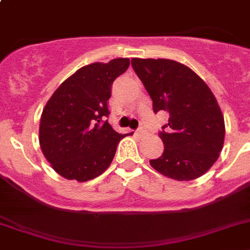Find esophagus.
Listing matches in <instances>:
<instances>
[{"label":"esophagus","mask_w":250,"mask_h":250,"mask_svg":"<svg viewBox=\"0 0 250 250\" xmlns=\"http://www.w3.org/2000/svg\"><path fill=\"white\" fill-rule=\"evenodd\" d=\"M136 133L138 134V136H142V134H145V133H146V130L143 129V128H138V129L136 130Z\"/></svg>","instance_id":"esophagus-1"}]
</instances>
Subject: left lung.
I'll return each mask as SVG.
<instances>
[{
    "mask_svg": "<svg viewBox=\"0 0 250 250\" xmlns=\"http://www.w3.org/2000/svg\"><path fill=\"white\" fill-rule=\"evenodd\" d=\"M132 67L153 101L169 113L159 133L163 154L149 161L161 174L192 181L208 172L224 145V117L207 83L189 67L164 58H132Z\"/></svg>",
    "mask_w": 250,
    "mask_h": 250,
    "instance_id": "8db88e82",
    "label": "left lung"
}]
</instances>
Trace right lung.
<instances>
[{"mask_svg": "<svg viewBox=\"0 0 250 250\" xmlns=\"http://www.w3.org/2000/svg\"><path fill=\"white\" fill-rule=\"evenodd\" d=\"M128 67L129 58L83 66L47 101L38 138L43 156L61 177L94 179L109 167L121 139L130 134L118 133L105 121L112 83Z\"/></svg>", "mask_w": 250, "mask_h": 250, "instance_id": "add662e5", "label": "right lung"}]
</instances>
